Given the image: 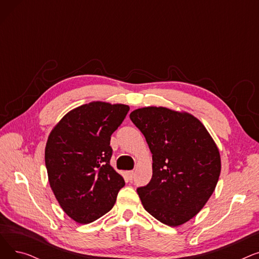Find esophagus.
<instances>
[{
    "label": "esophagus",
    "mask_w": 259,
    "mask_h": 259,
    "mask_svg": "<svg viewBox=\"0 0 259 259\" xmlns=\"http://www.w3.org/2000/svg\"><path fill=\"white\" fill-rule=\"evenodd\" d=\"M126 174H127V178H128V180H130V181L134 178V172H133V171H127V172H126Z\"/></svg>",
    "instance_id": "34e87169"
}]
</instances>
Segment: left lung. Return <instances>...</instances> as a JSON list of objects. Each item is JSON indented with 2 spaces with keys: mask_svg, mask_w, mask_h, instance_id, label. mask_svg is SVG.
I'll return each instance as SVG.
<instances>
[{
  "mask_svg": "<svg viewBox=\"0 0 259 259\" xmlns=\"http://www.w3.org/2000/svg\"><path fill=\"white\" fill-rule=\"evenodd\" d=\"M130 118L152 153V179L138 189L145 210L170 227L187 223L219 182V148L202 122L185 111L151 106L132 111Z\"/></svg>",
  "mask_w": 259,
  "mask_h": 259,
  "instance_id": "left-lung-1",
  "label": "left lung"
}]
</instances>
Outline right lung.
I'll return each mask as SVG.
<instances>
[{
    "label": "right lung",
    "instance_id": "obj_1",
    "mask_svg": "<svg viewBox=\"0 0 259 259\" xmlns=\"http://www.w3.org/2000/svg\"><path fill=\"white\" fill-rule=\"evenodd\" d=\"M129 109L106 102L81 105L65 114L49 134V185L63 211L78 224H90L110 211L125 186L110 166V140Z\"/></svg>",
    "mask_w": 259,
    "mask_h": 259
}]
</instances>
